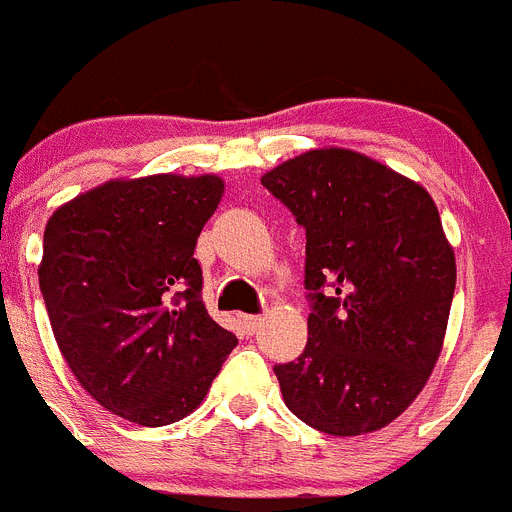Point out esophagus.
<instances>
[{
    "mask_svg": "<svg viewBox=\"0 0 512 512\" xmlns=\"http://www.w3.org/2000/svg\"><path fill=\"white\" fill-rule=\"evenodd\" d=\"M240 326L247 336H252L262 326V315H240Z\"/></svg>",
    "mask_w": 512,
    "mask_h": 512,
    "instance_id": "34e87169",
    "label": "esophagus"
}]
</instances>
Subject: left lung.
Listing matches in <instances>:
<instances>
[{"label": "left lung", "mask_w": 512, "mask_h": 512, "mask_svg": "<svg viewBox=\"0 0 512 512\" xmlns=\"http://www.w3.org/2000/svg\"><path fill=\"white\" fill-rule=\"evenodd\" d=\"M305 229L308 343L275 366L290 412L333 437L394 422L427 384L450 321L455 250L429 191L351 148L262 176Z\"/></svg>", "instance_id": "8db88e82"}]
</instances>
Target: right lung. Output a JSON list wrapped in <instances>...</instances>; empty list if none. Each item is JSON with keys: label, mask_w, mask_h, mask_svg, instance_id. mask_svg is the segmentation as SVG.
<instances>
[{"label": "right lung", "mask_w": 512, "mask_h": 512, "mask_svg": "<svg viewBox=\"0 0 512 512\" xmlns=\"http://www.w3.org/2000/svg\"><path fill=\"white\" fill-rule=\"evenodd\" d=\"M222 194L214 174L111 179L47 219L37 272L62 358L141 427L194 412L237 346L204 308L194 257Z\"/></svg>", "instance_id": "obj_1"}]
</instances>
